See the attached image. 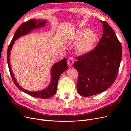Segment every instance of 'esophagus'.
<instances>
[{"label":"esophagus","instance_id":"esophagus-1","mask_svg":"<svg viewBox=\"0 0 131 131\" xmlns=\"http://www.w3.org/2000/svg\"><path fill=\"white\" fill-rule=\"evenodd\" d=\"M74 62V59L73 58V57H69V58H68V61H67V63H68V65H69V66H73Z\"/></svg>","mask_w":131,"mask_h":131}]
</instances>
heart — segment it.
<instances>
[{"label":"heart","mask_w":131,"mask_h":131,"mask_svg":"<svg viewBox=\"0 0 131 131\" xmlns=\"http://www.w3.org/2000/svg\"><path fill=\"white\" fill-rule=\"evenodd\" d=\"M73 39L75 41L79 40L75 46L77 51L80 54H86L94 48L99 35L94 31L83 29L77 30Z\"/></svg>","instance_id":"1"}]
</instances>
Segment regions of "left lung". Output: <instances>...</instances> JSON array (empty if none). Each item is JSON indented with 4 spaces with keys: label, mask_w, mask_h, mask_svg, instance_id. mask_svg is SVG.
<instances>
[{
    "label": "left lung",
    "mask_w": 131,
    "mask_h": 131,
    "mask_svg": "<svg viewBox=\"0 0 131 131\" xmlns=\"http://www.w3.org/2000/svg\"><path fill=\"white\" fill-rule=\"evenodd\" d=\"M102 23V37L94 49L78 57L74 67L78 72V92L83 97L99 94L117 77L122 59V46L107 22Z\"/></svg>",
    "instance_id": "8db88e82"
}]
</instances>
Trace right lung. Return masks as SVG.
<instances>
[{
	"label": "right lung",
	"mask_w": 131,
	"mask_h": 131,
	"mask_svg": "<svg viewBox=\"0 0 131 131\" xmlns=\"http://www.w3.org/2000/svg\"><path fill=\"white\" fill-rule=\"evenodd\" d=\"M46 21L45 20H34V19H30L28 21L25 22V23L22 24L21 25L19 26L17 30H16L15 34H14L12 41H11L10 44L9 46H8L7 51V62L8 67H9L11 77H12L13 81L14 83H15V84L16 85V87L21 91L27 93L30 96L40 99L50 98V97L53 96L56 93V92L58 79H59L61 74H62L63 71L67 70L68 69L66 58H65L62 61L56 63L54 65L52 66L51 69V81L48 87L42 91L31 92L27 91L22 88L21 86L18 84V83L16 82V80L15 77H14V75L12 73V70H11L9 56L10 50L12 49V47L14 43V41L17 39L19 37H22V36L29 34V32L32 31L33 30L40 28V27L43 26L44 25V24H46Z\"/></svg>",
	"instance_id": "1"
}]
</instances>
